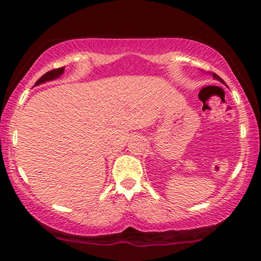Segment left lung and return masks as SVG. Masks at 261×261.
I'll use <instances>...</instances> for the list:
<instances>
[{"label":"left lung","mask_w":261,"mask_h":261,"mask_svg":"<svg viewBox=\"0 0 261 261\" xmlns=\"http://www.w3.org/2000/svg\"><path fill=\"white\" fill-rule=\"evenodd\" d=\"M213 76H214V77H215V78H216V80H219L220 82H222V83H223V80H221V77H220V76H217V74H216V73H213Z\"/></svg>","instance_id":"8db88e82"}]
</instances>
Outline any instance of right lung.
Instances as JSON below:
<instances>
[{
    "mask_svg": "<svg viewBox=\"0 0 261 261\" xmlns=\"http://www.w3.org/2000/svg\"><path fill=\"white\" fill-rule=\"evenodd\" d=\"M64 69H65V67L63 66V67H59V69H55V70L48 71V72H46L45 74H42V76L39 78V80L37 81V83H35V85L45 83V82H47V81L56 80V78H58L60 74L64 72Z\"/></svg>",
    "mask_w": 261,
    "mask_h": 261,
    "instance_id": "add662e5",
    "label": "right lung"
}]
</instances>
